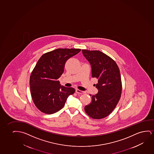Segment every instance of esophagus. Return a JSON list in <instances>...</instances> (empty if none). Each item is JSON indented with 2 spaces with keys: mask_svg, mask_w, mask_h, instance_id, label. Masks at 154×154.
I'll return each mask as SVG.
<instances>
[{
  "mask_svg": "<svg viewBox=\"0 0 154 154\" xmlns=\"http://www.w3.org/2000/svg\"><path fill=\"white\" fill-rule=\"evenodd\" d=\"M76 93L78 94H84L85 92L83 91H80L79 89H76Z\"/></svg>",
  "mask_w": 154,
  "mask_h": 154,
  "instance_id": "1",
  "label": "esophagus"
}]
</instances>
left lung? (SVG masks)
<instances>
[{"instance_id":"left-lung-1","label":"left lung","mask_w":154,"mask_h":154,"mask_svg":"<svg viewBox=\"0 0 154 154\" xmlns=\"http://www.w3.org/2000/svg\"><path fill=\"white\" fill-rule=\"evenodd\" d=\"M82 53L91 65V77L98 80L96 87L98 90L97 94L90 95L91 102L85 107V110L91 118L100 119L108 116L120 99V71L116 62L100 51L82 49Z\"/></svg>"}]
</instances>
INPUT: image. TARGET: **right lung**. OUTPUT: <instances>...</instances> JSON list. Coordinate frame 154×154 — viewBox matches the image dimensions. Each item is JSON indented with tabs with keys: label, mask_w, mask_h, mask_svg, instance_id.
Returning <instances> with one entry per match:
<instances>
[{
	"label": "right lung",
	"mask_w": 154,
	"mask_h": 154,
	"mask_svg": "<svg viewBox=\"0 0 154 154\" xmlns=\"http://www.w3.org/2000/svg\"><path fill=\"white\" fill-rule=\"evenodd\" d=\"M80 49L58 48L42 56L30 75L32 99L36 107L47 114L58 112L68 97L75 90L60 84L58 78L64 71L66 62L80 52Z\"/></svg>",
	"instance_id": "add662e5"
}]
</instances>
